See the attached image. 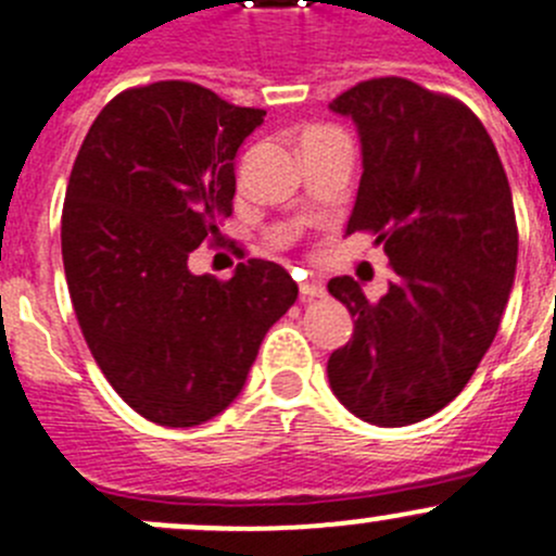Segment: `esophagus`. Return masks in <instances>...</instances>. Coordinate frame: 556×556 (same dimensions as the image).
I'll return each instance as SVG.
<instances>
[{"label":"esophagus","mask_w":556,"mask_h":556,"mask_svg":"<svg viewBox=\"0 0 556 556\" xmlns=\"http://www.w3.org/2000/svg\"><path fill=\"white\" fill-rule=\"evenodd\" d=\"M326 295V285L315 277H306L301 279V299H323Z\"/></svg>","instance_id":"34e87169"}]
</instances>
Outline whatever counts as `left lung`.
<instances>
[{"label":"left lung","instance_id":"8db88e82","mask_svg":"<svg viewBox=\"0 0 556 556\" xmlns=\"http://www.w3.org/2000/svg\"><path fill=\"white\" fill-rule=\"evenodd\" d=\"M331 111L353 118L364 157L348 236H375L393 279L380 301L353 277L328 282L355 317L328 382L361 421L407 427L454 402L494 342L519 255L514 198L486 127L454 97L388 75Z\"/></svg>","mask_w":556,"mask_h":556}]
</instances>
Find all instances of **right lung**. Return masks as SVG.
<instances>
[{
  "instance_id": "add662e5",
  "label": "right lung",
  "mask_w": 556,
  "mask_h": 556,
  "mask_svg": "<svg viewBox=\"0 0 556 556\" xmlns=\"http://www.w3.org/2000/svg\"><path fill=\"white\" fill-rule=\"evenodd\" d=\"M266 111L190 80L113 97L86 132L62 212L75 317L113 391L147 421L198 427L244 388L268 328L299 299L271 261L228 282L187 268L233 212V160Z\"/></svg>"
}]
</instances>
